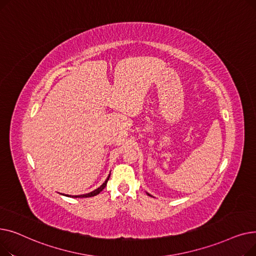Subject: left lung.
<instances>
[{"label":"left lung","mask_w":256,"mask_h":256,"mask_svg":"<svg viewBox=\"0 0 256 256\" xmlns=\"http://www.w3.org/2000/svg\"><path fill=\"white\" fill-rule=\"evenodd\" d=\"M147 195H150V196H152V195H150V193H147Z\"/></svg>","instance_id":"1"}]
</instances>
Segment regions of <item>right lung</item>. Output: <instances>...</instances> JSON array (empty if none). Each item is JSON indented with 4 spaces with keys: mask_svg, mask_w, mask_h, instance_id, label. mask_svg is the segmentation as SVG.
Listing matches in <instances>:
<instances>
[{
    "mask_svg": "<svg viewBox=\"0 0 256 256\" xmlns=\"http://www.w3.org/2000/svg\"><path fill=\"white\" fill-rule=\"evenodd\" d=\"M109 178H110V176H108V178L104 180V182L100 186V188H98L96 190H94V191H92V192H90V193H87V194H83V195H76V196H72V195H65V196H67V197H80V198H86V197H92V196H96V195H98V194H100L104 188H106V182H108V180H109ZM62 195H64V194H62Z\"/></svg>",
    "mask_w": 256,
    "mask_h": 256,
    "instance_id": "right-lung-1",
    "label": "right lung"
}]
</instances>
